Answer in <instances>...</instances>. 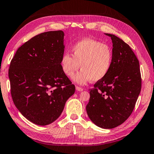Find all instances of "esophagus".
<instances>
[{
	"instance_id": "esophagus-1",
	"label": "esophagus",
	"mask_w": 154,
	"mask_h": 154,
	"mask_svg": "<svg viewBox=\"0 0 154 154\" xmlns=\"http://www.w3.org/2000/svg\"><path fill=\"white\" fill-rule=\"evenodd\" d=\"M76 89L77 91H79V92H81V91H83V88H80V87H79V86H76Z\"/></svg>"
}]
</instances>
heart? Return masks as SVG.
I'll return each mask as SVG.
<instances>
[{"instance_id": "obj_1", "label": "heart", "mask_w": 154, "mask_h": 154, "mask_svg": "<svg viewBox=\"0 0 154 154\" xmlns=\"http://www.w3.org/2000/svg\"><path fill=\"white\" fill-rule=\"evenodd\" d=\"M72 55L65 52L60 59V67L66 76L73 77L74 82L85 85L91 80L97 82L107 76L112 65L113 54L108 45L93 39L85 38L72 47Z\"/></svg>"}]
</instances>
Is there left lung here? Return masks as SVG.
<instances>
[{
    "mask_svg": "<svg viewBox=\"0 0 154 154\" xmlns=\"http://www.w3.org/2000/svg\"><path fill=\"white\" fill-rule=\"evenodd\" d=\"M111 37L113 60L107 76L90 91L86 112L96 125L112 129L131 115L141 88L140 63L131 48L115 35Z\"/></svg>",
    "mask_w": 154,
    "mask_h": 154,
    "instance_id": "1",
    "label": "left lung"
}]
</instances>
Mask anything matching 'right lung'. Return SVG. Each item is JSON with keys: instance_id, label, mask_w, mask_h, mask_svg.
Wrapping results in <instances>:
<instances>
[{"instance_id": "right-lung-1", "label": "right lung", "mask_w": 154, "mask_h": 154, "mask_svg": "<svg viewBox=\"0 0 154 154\" xmlns=\"http://www.w3.org/2000/svg\"><path fill=\"white\" fill-rule=\"evenodd\" d=\"M63 42L62 31L39 34L19 48L11 62L13 103L27 119L38 125L57 119L75 92V86L60 67Z\"/></svg>"}]
</instances>
